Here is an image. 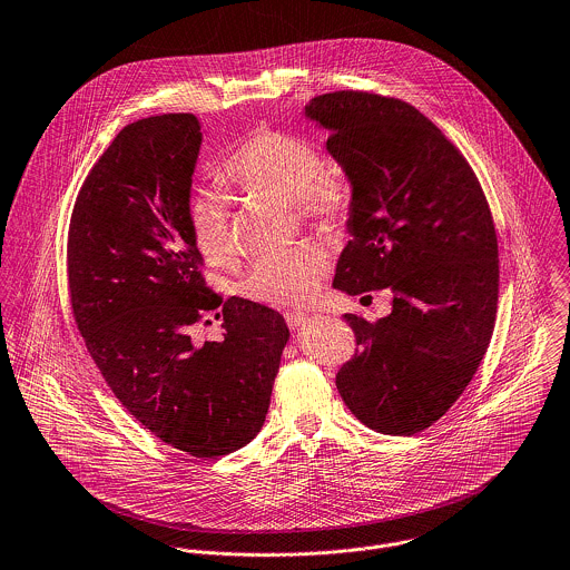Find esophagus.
Listing matches in <instances>:
<instances>
[{"label":"esophagus","instance_id":"1","mask_svg":"<svg viewBox=\"0 0 570 570\" xmlns=\"http://www.w3.org/2000/svg\"><path fill=\"white\" fill-rule=\"evenodd\" d=\"M284 320L291 328H299L308 322V315L306 313H297V311H291V313H284Z\"/></svg>","mask_w":570,"mask_h":570}]
</instances>
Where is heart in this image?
Instances as JSON below:
<instances>
[{
    "mask_svg": "<svg viewBox=\"0 0 570 570\" xmlns=\"http://www.w3.org/2000/svg\"><path fill=\"white\" fill-rule=\"evenodd\" d=\"M219 177L246 193L288 202L306 224L335 226L346 219L353 206L346 170L322 157L311 139L275 128L246 132L224 157ZM188 224L206 262L213 266L233 264L237 246L230 213L219 193H199L190 202ZM328 271L331 255L317 244L273 250L255 264L244 291L248 297L273 306H302L322 291Z\"/></svg>",
    "mask_w": 570,
    "mask_h": 570,
    "instance_id": "1",
    "label": "heart"
}]
</instances>
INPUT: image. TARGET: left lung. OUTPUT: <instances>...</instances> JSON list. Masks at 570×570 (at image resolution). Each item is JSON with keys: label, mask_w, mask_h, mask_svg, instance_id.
<instances>
[{"label": "left lung", "mask_w": 570, "mask_h": 570, "mask_svg": "<svg viewBox=\"0 0 570 570\" xmlns=\"http://www.w3.org/2000/svg\"><path fill=\"white\" fill-rule=\"evenodd\" d=\"M353 186L333 286L389 288V317L344 315L355 355L335 384L351 413L384 435L435 424L471 384L491 344L500 293L498 233L460 148L415 106L364 90L306 104Z\"/></svg>", "instance_id": "left-lung-1"}]
</instances>
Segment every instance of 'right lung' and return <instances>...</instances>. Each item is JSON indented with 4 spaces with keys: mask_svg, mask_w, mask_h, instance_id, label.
Here are the masks:
<instances>
[{
    "mask_svg": "<svg viewBox=\"0 0 570 570\" xmlns=\"http://www.w3.org/2000/svg\"><path fill=\"white\" fill-rule=\"evenodd\" d=\"M202 128L190 112L124 126L86 175L70 215L66 266L77 331L121 406L164 444L215 460L264 426L284 317L206 286L188 208ZM223 320L225 340L191 326Z\"/></svg>",
    "mask_w": 570,
    "mask_h": 570,
    "instance_id": "right-lung-1",
    "label": "right lung"
}]
</instances>
